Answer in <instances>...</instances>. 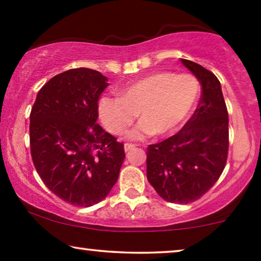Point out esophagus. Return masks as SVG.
<instances>
[{
    "label": "esophagus",
    "instance_id": "1",
    "mask_svg": "<svg viewBox=\"0 0 261 261\" xmlns=\"http://www.w3.org/2000/svg\"><path fill=\"white\" fill-rule=\"evenodd\" d=\"M135 147H137V146L133 145V144H128V142H127V144H124V151H126V152L133 151Z\"/></svg>",
    "mask_w": 261,
    "mask_h": 261
}]
</instances>
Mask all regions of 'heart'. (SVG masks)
<instances>
[{
  "label": "heart",
  "mask_w": 261,
  "mask_h": 261,
  "mask_svg": "<svg viewBox=\"0 0 261 261\" xmlns=\"http://www.w3.org/2000/svg\"><path fill=\"white\" fill-rule=\"evenodd\" d=\"M199 85L191 74L152 73L120 90V96L105 94L98 101L102 123L113 134H121L135 120L141 121L127 133L130 140L176 132L197 102Z\"/></svg>",
  "instance_id": "heart-1"
}]
</instances>
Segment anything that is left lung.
Here are the masks:
<instances>
[{"mask_svg":"<svg viewBox=\"0 0 261 261\" xmlns=\"http://www.w3.org/2000/svg\"><path fill=\"white\" fill-rule=\"evenodd\" d=\"M197 77L202 95L194 115L177 134L147 147V179L165 201L195 202L224 170L229 147L228 112L220 81L197 63L181 59Z\"/></svg>","mask_w":261,"mask_h":261,"instance_id":"obj_1","label":"left lung"}]
</instances>
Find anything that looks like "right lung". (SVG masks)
<instances>
[{"instance_id": "obj_1", "label": "right lung", "mask_w": 261, "mask_h": 261, "mask_svg": "<svg viewBox=\"0 0 261 261\" xmlns=\"http://www.w3.org/2000/svg\"><path fill=\"white\" fill-rule=\"evenodd\" d=\"M107 81L87 67L57 74L39 90L30 115L39 176L60 199L85 208L107 197L124 159L122 142L96 123Z\"/></svg>"}]
</instances>
